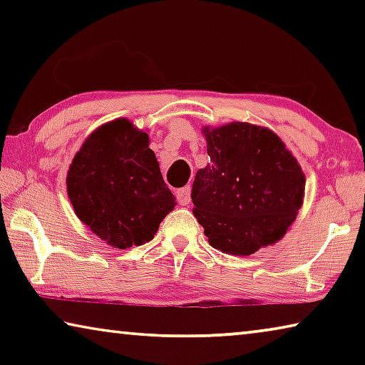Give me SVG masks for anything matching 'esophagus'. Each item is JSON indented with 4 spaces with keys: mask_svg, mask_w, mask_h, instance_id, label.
Wrapping results in <instances>:
<instances>
[{
    "mask_svg": "<svg viewBox=\"0 0 365 365\" xmlns=\"http://www.w3.org/2000/svg\"><path fill=\"white\" fill-rule=\"evenodd\" d=\"M177 200L182 206L190 205V201H191V187H190V185H188V187H185V188L177 191Z\"/></svg>",
    "mask_w": 365,
    "mask_h": 365,
    "instance_id": "esophagus-1",
    "label": "esophagus"
}]
</instances>
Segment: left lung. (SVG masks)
Returning <instances> with one entry per match:
<instances>
[{
	"mask_svg": "<svg viewBox=\"0 0 365 365\" xmlns=\"http://www.w3.org/2000/svg\"><path fill=\"white\" fill-rule=\"evenodd\" d=\"M209 164L196 172L193 214L211 246L250 256L280 240L302 205L298 160L267 128L232 122L202 128Z\"/></svg>",
	"mask_w": 365,
	"mask_h": 365,
	"instance_id": "obj_1",
	"label": "left lung"
}]
</instances>
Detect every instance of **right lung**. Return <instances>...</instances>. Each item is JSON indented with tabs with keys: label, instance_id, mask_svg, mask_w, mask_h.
<instances>
[{
	"label": "right lung",
	"instance_id": "add662e5",
	"mask_svg": "<svg viewBox=\"0 0 365 365\" xmlns=\"http://www.w3.org/2000/svg\"><path fill=\"white\" fill-rule=\"evenodd\" d=\"M67 195L77 217L119 250L151 242L177 205L148 133L127 119L104 123L85 140L67 172Z\"/></svg>",
	"mask_w": 365,
	"mask_h": 365
}]
</instances>
